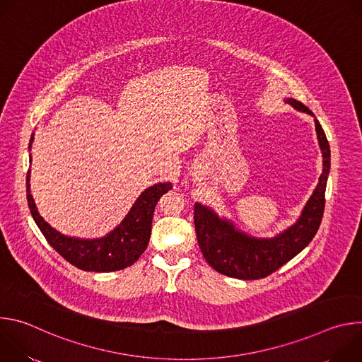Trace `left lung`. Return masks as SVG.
I'll return each instance as SVG.
<instances>
[{
	"mask_svg": "<svg viewBox=\"0 0 362 362\" xmlns=\"http://www.w3.org/2000/svg\"><path fill=\"white\" fill-rule=\"evenodd\" d=\"M286 103L299 112L314 116L300 101L288 98ZM315 130L324 158V169L317 189L308 200L300 218L284 233L272 239L250 238L225 221L206 206L194 203L193 221L199 247L215 271L238 279L267 278L289 262L318 232L325 208V187L331 168V150L325 132L315 119Z\"/></svg>",
	"mask_w": 362,
	"mask_h": 362,
	"instance_id": "obj_1",
	"label": "left lung"
}]
</instances>
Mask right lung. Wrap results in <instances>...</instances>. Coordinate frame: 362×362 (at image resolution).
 <instances>
[{
  "instance_id": "add662e5",
  "label": "right lung",
  "mask_w": 362,
  "mask_h": 362,
  "mask_svg": "<svg viewBox=\"0 0 362 362\" xmlns=\"http://www.w3.org/2000/svg\"><path fill=\"white\" fill-rule=\"evenodd\" d=\"M34 137H31L30 144ZM30 172L27 176V202L30 212L47 239L63 257L83 271L113 272L133 265L146 250L151 232L153 212L158 200L172 189V183H158L146 189L133 204L132 211L112 233L101 239L67 238L51 228L37 212L30 193Z\"/></svg>"
}]
</instances>
